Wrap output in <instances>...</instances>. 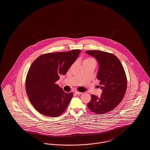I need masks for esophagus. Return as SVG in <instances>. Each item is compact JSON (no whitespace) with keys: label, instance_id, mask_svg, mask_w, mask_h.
<instances>
[{"label":"esophagus","instance_id":"esophagus-1","mask_svg":"<svg viewBox=\"0 0 150 150\" xmlns=\"http://www.w3.org/2000/svg\"><path fill=\"white\" fill-rule=\"evenodd\" d=\"M75 93L76 94H77V95H80V94H82L81 92H78V91H75Z\"/></svg>","mask_w":150,"mask_h":150}]
</instances>
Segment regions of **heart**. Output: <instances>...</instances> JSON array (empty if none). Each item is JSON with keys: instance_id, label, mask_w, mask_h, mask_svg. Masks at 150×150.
Listing matches in <instances>:
<instances>
[{"instance_id": "1", "label": "heart", "mask_w": 150, "mask_h": 150, "mask_svg": "<svg viewBox=\"0 0 150 150\" xmlns=\"http://www.w3.org/2000/svg\"><path fill=\"white\" fill-rule=\"evenodd\" d=\"M92 61H94L93 60V59L91 58H86V59L83 62V63L88 62H92Z\"/></svg>"}]
</instances>
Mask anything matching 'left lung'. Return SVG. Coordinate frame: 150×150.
Wrapping results in <instances>:
<instances>
[{
	"label": "left lung",
	"instance_id": "left-lung-1",
	"mask_svg": "<svg viewBox=\"0 0 150 150\" xmlns=\"http://www.w3.org/2000/svg\"><path fill=\"white\" fill-rule=\"evenodd\" d=\"M86 52L98 63L97 78L102 90L100 97L92 94L88 107L97 114H104L114 110L123 99L127 86L126 74L121 62L114 54L101 50Z\"/></svg>",
	"mask_w": 150,
	"mask_h": 150
}]
</instances>
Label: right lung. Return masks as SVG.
Returning <instances> with one entry per match:
<instances>
[{"mask_svg":"<svg viewBox=\"0 0 150 150\" xmlns=\"http://www.w3.org/2000/svg\"><path fill=\"white\" fill-rule=\"evenodd\" d=\"M81 50L44 54L31 65L26 79V91L33 106L41 114L57 117L67 107L73 93L64 92L56 82L76 60Z\"/></svg>","mask_w":150,"mask_h":150,"instance_id":"add662e5","label":"right lung"}]
</instances>
